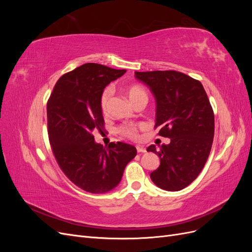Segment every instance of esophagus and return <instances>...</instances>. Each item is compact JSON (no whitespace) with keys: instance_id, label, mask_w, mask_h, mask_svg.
<instances>
[{"instance_id":"1","label":"esophagus","mask_w":252,"mask_h":252,"mask_svg":"<svg viewBox=\"0 0 252 252\" xmlns=\"http://www.w3.org/2000/svg\"><path fill=\"white\" fill-rule=\"evenodd\" d=\"M136 150H138V152H146V149L143 146H136Z\"/></svg>"}]
</instances>
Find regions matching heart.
I'll use <instances>...</instances> for the list:
<instances>
[{
    "label": "heart",
    "instance_id": "heart-1",
    "mask_svg": "<svg viewBox=\"0 0 252 252\" xmlns=\"http://www.w3.org/2000/svg\"><path fill=\"white\" fill-rule=\"evenodd\" d=\"M127 96L129 98V101H130L132 104H134L136 101H139L140 98L142 97H147V94L146 91H145L142 87L140 86H131L129 87L126 91ZM110 94H111V90L108 88L106 89L101 97V108L103 110V112L107 111L108 108V103H109V98H110ZM119 131L124 134L126 136H129V138H135L136 136V130L135 128L132 126H124V127H121L119 129Z\"/></svg>",
    "mask_w": 252,
    "mask_h": 252
}]
</instances>
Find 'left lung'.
<instances>
[{"instance_id":"obj_1","label":"left lung","mask_w":252,"mask_h":252,"mask_svg":"<svg viewBox=\"0 0 252 252\" xmlns=\"http://www.w3.org/2000/svg\"><path fill=\"white\" fill-rule=\"evenodd\" d=\"M157 102L156 127L169 144L147 151L159 158L158 168L150 173L155 184L167 191H179L197 178L210 154L215 135V114L201 84L174 70L134 72Z\"/></svg>"}]
</instances>
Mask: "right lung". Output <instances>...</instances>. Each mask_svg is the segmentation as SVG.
<instances>
[{"label":"right lung","mask_w":252,"mask_h":252,"mask_svg":"<svg viewBox=\"0 0 252 252\" xmlns=\"http://www.w3.org/2000/svg\"><path fill=\"white\" fill-rule=\"evenodd\" d=\"M125 72L84 64L59 79L47 103L49 141L60 168L74 185L90 193L116 188L125 167L136 156L130 144L110 143L105 149L94 136L104 126V88Z\"/></svg>","instance_id":"obj_1"}]
</instances>
